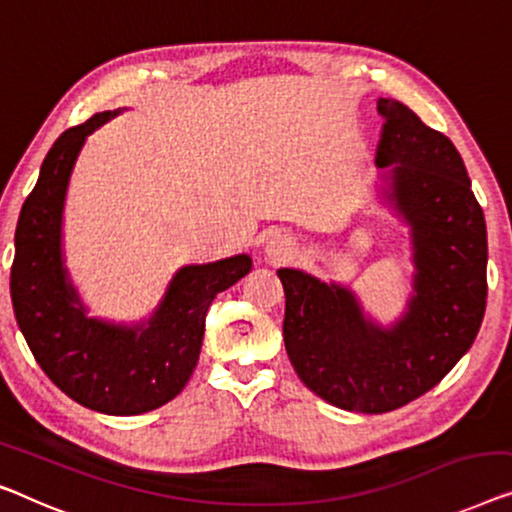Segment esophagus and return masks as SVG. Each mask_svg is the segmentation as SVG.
<instances>
[{
  "label": "esophagus",
  "instance_id": "34e87169",
  "mask_svg": "<svg viewBox=\"0 0 512 512\" xmlns=\"http://www.w3.org/2000/svg\"><path fill=\"white\" fill-rule=\"evenodd\" d=\"M295 251H298V247H295V240L286 233L272 235L268 244H265V258H268V263H274V265L291 261V258L295 256Z\"/></svg>",
  "mask_w": 512,
  "mask_h": 512
}]
</instances>
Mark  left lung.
I'll return each instance as SVG.
<instances>
[{"label":"left lung","instance_id":"1","mask_svg":"<svg viewBox=\"0 0 512 512\" xmlns=\"http://www.w3.org/2000/svg\"><path fill=\"white\" fill-rule=\"evenodd\" d=\"M376 106L385 124L374 191L409 228L404 314L383 325L348 286L277 270L288 360L314 395L355 413L395 411L432 390L471 348L487 300V228L462 157L404 103Z\"/></svg>","mask_w":512,"mask_h":512}]
</instances>
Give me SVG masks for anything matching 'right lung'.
I'll list each match as a JSON object with an SVG mask.
<instances>
[{
	"instance_id": "1",
	"label": "right lung",
	"mask_w": 512,
	"mask_h": 512,
	"mask_svg": "<svg viewBox=\"0 0 512 512\" xmlns=\"http://www.w3.org/2000/svg\"><path fill=\"white\" fill-rule=\"evenodd\" d=\"M124 108L64 131L22 205L11 268L18 328L39 367L64 395L106 416H140L177 397L201 355L205 314L217 293L249 274L251 256L194 263L173 274L143 321L87 314L64 258V205L76 161L96 129Z\"/></svg>"
}]
</instances>
